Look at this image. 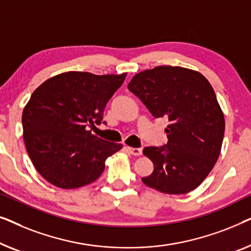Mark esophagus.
Here are the masks:
<instances>
[{
    "mask_svg": "<svg viewBox=\"0 0 251 251\" xmlns=\"http://www.w3.org/2000/svg\"><path fill=\"white\" fill-rule=\"evenodd\" d=\"M127 150L130 154H134V156H141L142 154V148H132L127 147Z\"/></svg>",
    "mask_w": 251,
    "mask_h": 251,
    "instance_id": "34e87169",
    "label": "esophagus"
}]
</instances>
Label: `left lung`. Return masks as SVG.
Wrapping results in <instances>:
<instances>
[{
  "label": "left lung",
  "instance_id": "left-lung-1",
  "mask_svg": "<svg viewBox=\"0 0 251 251\" xmlns=\"http://www.w3.org/2000/svg\"><path fill=\"white\" fill-rule=\"evenodd\" d=\"M127 87L154 118L169 122L167 143L144 148L153 171L142 182L168 195L198 188L216 164L225 130L210 83L195 70L159 66L136 74Z\"/></svg>",
  "mask_w": 251,
  "mask_h": 251
}]
</instances>
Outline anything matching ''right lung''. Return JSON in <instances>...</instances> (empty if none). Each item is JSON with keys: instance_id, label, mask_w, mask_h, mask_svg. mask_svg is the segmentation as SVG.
Wrapping results in <instances>:
<instances>
[{"instance_id": "add662e5", "label": "right lung", "mask_w": 251, "mask_h": 251, "mask_svg": "<svg viewBox=\"0 0 251 251\" xmlns=\"http://www.w3.org/2000/svg\"><path fill=\"white\" fill-rule=\"evenodd\" d=\"M125 77L69 72L34 91L23 112L24 141L49 183L62 189L90 184L103 173L105 159L122 149V144L93 135L89 127L101 124L105 105Z\"/></svg>"}]
</instances>
